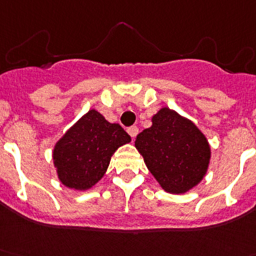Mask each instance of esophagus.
<instances>
[{
	"label": "esophagus",
	"instance_id": "34e87169",
	"mask_svg": "<svg viewBox=\"0 0 256 256\" xmlns=\"http://www.w3.org/2000/svg\"><path fill=\"white\" fill-rule=\"evenodd\" d=\"M128 132L132 139H135V136H136L138 132H139V128H138L136 126H131V128H128Z\"/></svg>",
	"mask_w": 256,
	"mask_h": 256
}]
</instances>
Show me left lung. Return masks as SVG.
Segmentation results:
<instances>
[{"label": "left lung", "instance_id": "8db88e82", "mask_svg": "<svg viewBox=\"0 0 256 256\" xmlns=\"http://www.w3.org/2000/svg\"><path fill=\"white\" fill-rule=\"evenodd\" d=\"M135 146L162 190L180 194L204 179L211 150L206 136L188 118L170 108L152 117V126L136 136Z\"/></svg>", "mask_w": 256, "mask_h": 256}]
</instances>
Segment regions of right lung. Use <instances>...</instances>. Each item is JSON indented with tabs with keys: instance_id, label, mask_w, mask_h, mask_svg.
Segmentation results:
<instances>
[{
	"instance_id": "1",
	"label": "right lung",
	"mask_w": 256,
	"mask_h": 256,
	"mask_svg": "<svg viewBox=\"0 0 256 256\" xmlns=\"http://www.w3.org/2000/svg\"><path fill=\"white\" fill-rule=\"evenodd\" d=\"M130 142L118 124L88 110L55 144L52 158L59 180L72 190H90L104 176L113 153Z\"/></svg>"
}]
</instances>
